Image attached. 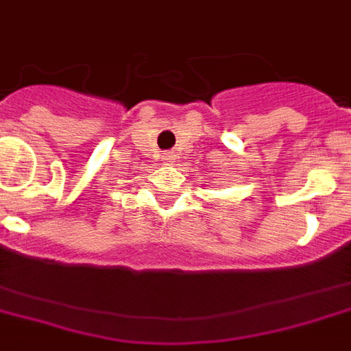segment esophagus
Returning <instances> with one entry per match:
<instances>
[{
    "instance_id": "34e87169",
    "label": "esophagus",
    "mask_w": 351,
    "mask_h": 351,
    "mask_svg": "<svg viewBox=\"0 0 351 351\" xmlns=\"http://www.w3.org/2000/svg\"><path fill=\"white\" fill-rule=\"evenodd\" d=\"M171 158H173V156H171V154H165V160H171Z\"/></svg>"
}]
</instances>
